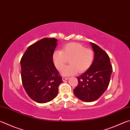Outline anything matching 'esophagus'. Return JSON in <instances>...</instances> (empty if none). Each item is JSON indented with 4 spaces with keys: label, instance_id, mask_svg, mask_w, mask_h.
I'll list each match as a JSON object with an SVG mask.
<instances>
[{
    "label": "esophagus",
    "instance_id": "34e87169",
    "mask_svg": "<svg viewBox=\"0 0 130 130\" xmlns=\"http://www.w3.org/2000/svg\"><path fill=\"white\" fill-rule=\"evenodd\" d=\"M68 79H69V78H68V77H62V81H66V80H68Z\"/></svg>",
    "mask_w": 130,
    "mask_h": 130
}]
</instances>
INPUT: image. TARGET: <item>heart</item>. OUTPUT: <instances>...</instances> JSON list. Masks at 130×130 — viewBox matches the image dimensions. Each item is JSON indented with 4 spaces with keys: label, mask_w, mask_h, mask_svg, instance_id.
Instances as JSON below:
<instances>
[{
    "label": "heart",
    "mask_w": 130,
    "mask_h": 130,
    "mask_svg": "<svg viewBox=\"0 0 130 130\" xmlns=\"http://www.w3.org/2000/svg\"><path fill=\"white\" fill-rule=\"evenodd\" d=\"M94 57V53L91 49L75 42L66 44L62 51H55L52 55L53 63L58 71H61L69 60L70 65L61 72L63 76H70L78 72L86 71L93 63Z\"/></svg>",
    "instance_id": "obj_1"
}]
</instances>
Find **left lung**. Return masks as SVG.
Returning a JSON list of instances; mask_svg holds the SVG:
<instances>
[{"label": "left lung", "mask_w": 130, "mask_h": 130, "mask_svg": "<svg viewBox=\"0 0 130 130\" xmlns=\"http://www.w3.org/2000/svg\"><path fill=\"white\" fill-rule=\"evenodd\" d=\"M94 51V61L83 74L77 77L78 84L73 91L74 95L84 102H93L105 93L110 83L112 72L110 58L96 44L90 42Z\"/></svg>", "instance_id": "left-lung-1"}]
</instances>
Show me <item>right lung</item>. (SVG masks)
<instances>
[{
  "label": "right lung",
  "instance_id": "1",
  "mask_svg": "<svg viewBox=\"0 0 130 130\" xmlns=\"http://www.w3.org/2000/svg\"><path fill=\"white\" fill-rule=\"evenodd\" d=\"M57 45L56 39L44 38L28 47L21 59L23 85L29 97L36 102L53 100L62 82L52 60Z\"/></svg>",
  "mask_w": 130,
  "mask_h": 130
}]
</instances>
